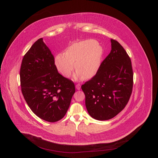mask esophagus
Listing matches in <instances>:
<instances>
[{
    "label": "esophagus",
    "mask_w": 158,
    "mask_h": 158,
    "mask_svg": "<svg viewBox=\"0 0 158 158\" xmlns=\"http://www.w3.org/2000/svg\"><path fill=\"white\" fill-rule=\"evenodd\" d=\"M75 87H76V89H77L80 90V88H81V85H80V84H77V85H76Z\"/></svg>",
    "instance_id": "obj_1"
}]
</instances>
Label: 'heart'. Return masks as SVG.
Instances as JSON below:
<instances>
[{"mask_svg":"<svg viewBox=\"0 0 158 158\" xmlns=\"http://www.w3.org/2000/svg\"><path fill=\"white\" fill-rule=\"evenodd\" d=\"M97 45L95 40H88L69 45L64 53L56 56V67L64 76L69 77L73 72L74 64L77 72L75 80L92 78L97 73L101 64L102 50Z\"/></svg>","mask_w":158,"mask_h":158,"instance_id":"obj_1","label":"heart"}]
</instances>
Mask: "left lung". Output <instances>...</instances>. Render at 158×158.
Segmentation results:
<instances>
[{
  "label": "left lung",
  "mask_w": 158,
  "mask_h": 158,
  "mask_svg": "<svg viewBox=\"0 0 158 158\" xmlns=\"http://www.w3.org/2000/svg\"><path fill=\"white\" fill-rule=\"evenodd\" d=\"M111 50L97 73L81 86L90 116L106 120L121 112L127 105L133 86L131 61L123 47L111 39Z\"/></svg>",
  "instance_id": "1"
}]
</instances>
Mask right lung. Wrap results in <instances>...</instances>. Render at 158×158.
<instances>
[{
	"mask_svg": "<svg viewBox=\"0 0 158 158\" xmlns=\"http://www.w3.org/2000/svg\"><path fill=\"white\" fill-rule=\"evenodd\" d=\"M43 40H37L23 58L21 90L33 113L47 122H55L67 113L75 85L58 72L54 56Z\"/></svg>",
	"mask_w": 158,
	"mask_h": 158,
	"instance_id": "right-lung-1",
	"label": "right lung"
}]
</instances>
